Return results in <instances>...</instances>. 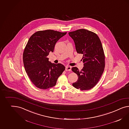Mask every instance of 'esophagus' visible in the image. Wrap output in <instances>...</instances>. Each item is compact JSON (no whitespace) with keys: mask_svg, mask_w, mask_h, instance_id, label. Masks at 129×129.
Here are the masks:
<instances>
[{"mask_svg":"<svg viewBox=\"0 0 129 129\" xmlns=\"http://www.w3.org/2000/svg\"><path fill=\"white\" fill-rule=\"evenodd\" d=\"M71 69H72V67L71 66H66V71H71Z\"/></svg>","mask_w":129,"mask_h":129,"instance_id":"1","label":"esophagus"}]
</instances>
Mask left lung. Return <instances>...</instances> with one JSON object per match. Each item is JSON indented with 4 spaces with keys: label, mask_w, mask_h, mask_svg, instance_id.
<instances>
[{
    "label": "left lung",
    "mask_w": 129,
    "mask_h": 129,
    "mask_svg": "<svg viewBox=\"0 0 129 129\" xmlns=\"http://www.w3.org/2000/svg\"><path fill=\"white\" fill-rule=\"evenodd\" d=\"M68 34L74 41L77 53L83 54L84 63L81 71L76 67L72 68L78 76L73 86L81 90L91 89L99 81L105 68V55L101 40L95 33L85 29Z\"/></svg>",
    "instance_id": "8db88e82"
}]
</instances>
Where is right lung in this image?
<instances>
[{"label":"right lung","mask_w":129,"mask_h":129,"mask_svg":"<svg viewBox=\"0 0 129 129\" xmlns=\"http://www.w3.org/2000/svg\"><path fill=\"white\" fill-rule=\"evenodd\" d=\"M66 33L46 30L37 31L30 37L23 52V63L26 72L37 87L46 89L55 86L64 71L62 64L51 63L47 56L54 51L56 42Z\"/></svg>","instance_id":"right-lung-1"}]
</instances>
